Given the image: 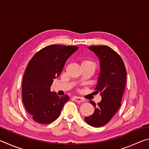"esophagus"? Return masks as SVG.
Returning <instances> with one entry per match:
<instances>
[{
	"label": "esophagus",
	"instance_id": "obj_1",
	"mask_svg": "<svg viewBox=\"0 0 149 149\" xmlns=\"http://www.w3.org/2000/svg\"><path fill=\"white\" fill-rule=\"evenodd\" d=\"M73 99H74L75 101L77 102H83L85 101L84 99L79 97H73Z\"/></svg>",
	"mask_w": 149,
	"mask_h": 149
}]
</instances>
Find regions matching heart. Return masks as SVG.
<instances>
[{
    "label": "heart",
    "instance_id": "heart-1",
    "mask_svg": "<svg viewBox=\"0 0 149 149\" xmlns=\"http://www.w3.org/2000/svg\"><path fill=\"white\" fill-rule=\"evenodd\" d=\"M88 63H91V64H93V62L91 61V60H84V61L82 62V64H88Z\"/></svg>",
    "mask_w": 149,
    "mask_h": 149
}]
</instances>
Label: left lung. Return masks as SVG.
Masks as SVG:
<instances>
[{
    "mask_svg": "<svg viewBox=\"0 0 149 149\" xmlns=\"http://www.w3.org/2000/svg\"><path fill=\"white\" fill-rule=\"evenodd\" d=\"M89 49L99 59L100 74L95 89L100 93L102 100L97 104L90 100L95 112L85 117V120L89 125L98 127L109 122L120 107L127 72L122 58L109 47L90 46Z\"/></svg>",
    "mask_w": 149,
    "mask_h": 149,
    "instance_id": "left-lung-1",
    "label": "left lung"
}]
</instances>
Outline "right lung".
<instances>
[{
	"label": "right lung",
	"mask_w": 149,
	"mask_h": 149,
	"mask_svg": "<svg viewBox=\"0 0 149 149\" xmlns=\"http://www.w3.org/2000/svg\"><path fill=\"white\" fill-rule=\"evenodd\" d=\"M76 46L49 45L30 60L22 81V100L33 120L47 124L56 120L69 100L68 95L51 92L53 79L61 74L68 58L78 49Z\"/></svg>",
	"instance_id": "add662e5"
}]
</instances>
